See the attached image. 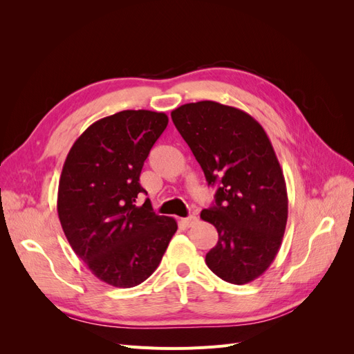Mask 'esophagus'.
Here are the masks:
<instances>
[{
	"mask_svg": "<svg viewBox=\"0 0 354 354\" xmlns=\"http://www.w3.org/2000/svg\"><path fill=\"white\" fill-rule=\"evenodd\" d=\"M195 223H198V217L196 216H189V217L181 218V224H183V226H186V227L194 226Z\"/></svg>",
	"mask_w": 354,
	"mask_h": 354,
	"instance_id": "1",
	"label": "esophagus"
}]
</instances>
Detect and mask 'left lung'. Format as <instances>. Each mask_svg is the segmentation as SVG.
Segmentation results:
<instances>
[{
  "label": "left lung",
  "instance_id": "8db88e82",
  "mask_svg": "<svg viewBox=\"0 0 354 354\" xmlns=\"http://www.w3.org/2000/svg\"><path fill=\"white\" fill-rule=\"evenodd\" d=\"M171 118L208 186L217 185L216 202L201 212L218 232L205 263L223 281L248 283L273 263L288 218L285 177L269 137L251 115L211 100L180 106Z\"/></svg>",
  "mask_w": 354,
  "mask_h": 354
}]
</instances>
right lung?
Masks as SVG:
<instances>
[{"label":"right lung","mask_w":354,"mask_h":354,"mask_svg":"<svg viewBox=\"0 0 354 354\" xmlns=\"http://www.w3.org/2000/svg\"><path fill=\"white\" fill-rule=\"evenodd\" d=\"M168 116L122 111L95 121L73 143L62 169L57 212L72 250L100 281L116 288L145 282L177 230L151 202L137 207L140 173Z\"/></svg>","instance_id":"add662e5"}]
</instances>
